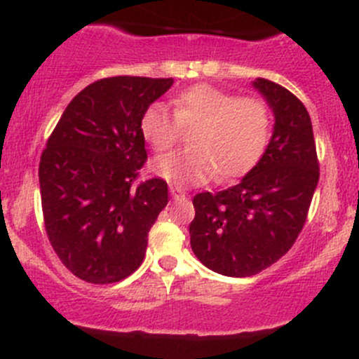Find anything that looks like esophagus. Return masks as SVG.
Segmentation results:
<instances>
[{"instance_id":"esophagus-1","label":"esophagus","mask_w":359,"mask_h":359,"mask_svg":"<svg viewBox=\"0 0 359 359\" xmlns=\"http://www.w3.org/2000/svg\"><path fill=\"white\" fill-rule=\"evenodd\" d=\"M170 194H172L173 200H182V198H187V193L182 189V187L172 186L170 187Z\"/></svg>"}]
</instances>
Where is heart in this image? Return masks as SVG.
I'll use <instances>...</instances> for the list:
<instances>
[{
  "label": "heart",
  "mask_w": 359,
  "mask_h": 359,
  "mask_svg": "<svg viewBox=\"0 0 359 359\" xmlns=\"http://www.w3.org/2000/svg\"><path fill=\"white\" fill-rule=\"evenodd\" d=\"M173 116L154 102L140 118V132L158 153L175 146L180 130L191 147L154 159L158 177L175 186H196L213 173L240 179L255 168L271 139V112L257 97H240L212 85H194L172 100Z\"/></svg>",
  "instance_id": "obj_1"
}]
</instances>
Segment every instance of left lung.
<instances>
[{
    "label": "left lung",
    "instance_id": "left-lung-1",
    "mask_svg": "<svg viewBox=\"0 0 359 359\" xmlns=\"http://www.w3.org/2000/svg\"><path fill=\"white\" fill-rule=\"evenodd\" d=\"M253 86L274 112L266 153L240 184L193 198L191 248L208 269L247 278L273 266L299 238L320 179L309 112L278 83Z\"/></svg>",
    "mask_w": 359,
    "mask_h": 359
}]
</instances>
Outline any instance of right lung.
I'll use <instances>...</instances> for the list:
<instances>
[{
  "mask_svg": "<svg viewBox=\"0 0 359 359\" xmlns=\"http://www.w3.org/2000/svg\"><path fill=\"white\" fill-rule=\"evenodd\" d=\"M172 78L114 76L69 102L39 159L45 229L79 280L109 285L139 269L147 233L168 203L163 179L139 180L147 159L144 111Z\"/></svg>",
  "mask_w": 359,
  "mask_h": 359,
  "instance_id": "right-lung-1",
  "label": "right lung"
}]
</instances>
